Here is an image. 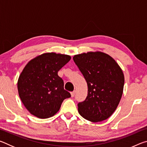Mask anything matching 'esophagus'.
<instances>
[{
	"label": "esophagus",
	"instance_id": "1",
	"mask_svg": "<svg viewBox=\"0 0 147 147\" xmlns=\"http://www.w3.org/2000/svg\"><path fill=\"white\" fill-rule=\"evenodd\" d=\"M75 93H76V91H73V92H71V95L72 97H74V95H75Z\"/></svg>",
	"mask_w": 147,
	"mask_h": 147
}]
</instances>
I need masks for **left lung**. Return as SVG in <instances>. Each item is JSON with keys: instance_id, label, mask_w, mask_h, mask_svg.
Instances as JSON below:
<instances>
[{"instance_id": "1", "label": "left lung", "mask_w": 147, "mask_h": 147, "mask_svg": "<svg viewBox=\"0 0 147 147\" xmlns=\"http://www.w3.org/2000/svg\"><path fill=\"white\" fill-rule=\"evenodd\" d=\"M73 60L88 84V96L78 104L80 115L93 123L106 120L123 95V70L112 57L100 51L76 54Z\"/></svg>"}]
</instances>
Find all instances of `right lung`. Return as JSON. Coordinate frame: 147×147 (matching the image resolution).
I'll list each match as a JSON object with an SVG mask.
<instances>
[{
	"label": "right lung",
	"mask_w": 147,
	"mask_h": 147,
	"mask_svg": "<svg viewBox=\"0 0 147 147\" xmlns=\"http://www.w3.org/2000/svg\"><path fill=\"white\" fill-rule=\"evenodd\" d=\"M69 55L47 53L28 62L20 74L17 89L22 102L32 115L39 119L54 116L71 94L63 88L58 72L70 61Z\"/></svg>",
	"instance_id": "right-lung-1"
}]
</instances>
